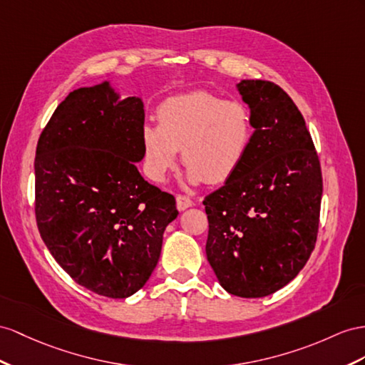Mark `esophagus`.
<instances>
[{
	"instance_id": "esophagus-1",
	"label": "esophagus",
	"mask_w": 365,
	"mask_h": 365,
	"mask_svg": "<svg viewBox=\"0 0 365 365\" xmlns=\"http://www.w3.org/2000/svg\"><path fill=\"white\" fill-rule=\"evenodd\" d=\"M175 202H177V210H179V211H185L186 208L192 207V200L190 197H186V195H182V194L175 195Z\"/></svg>"
}]
</instances>
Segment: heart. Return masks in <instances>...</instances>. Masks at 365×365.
Masks as SVG:
<instances>
[{"label": "heart", "mask_w": 365, "mask_h": 365, "mask_svg": "<svg viewBox=\"0 0 365 365\" xmlns=\"http://www.w3.org/2000/svg\"><path fill=\"white\" fill-rule=\"evenodd\" d=\"M158 126L142 128L143 163L162 182L175 166L177 151L192 182L222 183L244 165L255 138L250 108L208 91L166 98L157 109Z\"/></svg>", "instance_id": "obj_1"}]
</instances>
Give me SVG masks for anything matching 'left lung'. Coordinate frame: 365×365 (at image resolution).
<instances>
[{"label":"left lung","mask_w":365,"mask_h":365,"mask_svg":"<svg viewBox=\"0 0 365 365\" xmlns=\"http://www.w3.org/2000/svg\"><path fill=\"white\" fill-rule=\"evenodd\" d=\"M237 88L250 105L255 138L239 171L203 200L207 257L228 293L264 297L293 280L313 253L322 173L288 93L264 80Z\"/></svg>","instance_id":"8db88e82"}]
</instances>
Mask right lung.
I'll use <instances>...</instances> for the list:
<instances>
[{
    "label": "right lung",
    "instance_id": "1",
    "mask_svg": "<svg viewBox=\"0 0 365 365\" xmlns=\"http://www.w3.org/2000/svg\"><path fill=\"white\" fill-rule=\"evenodd\" d=\"M143 103L108 83L71 92L36 143L35 219L53 259L91 292L123 299L162 251L175 199L140 175Z\"/></svg>",
    "mask_w": 365,
    "mask_h": 365
}]
</instances>
